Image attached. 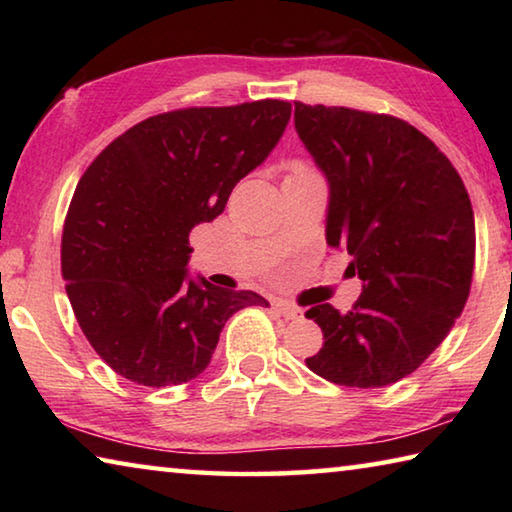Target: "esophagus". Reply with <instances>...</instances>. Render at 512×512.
I'll return each instance as SVG.
<instances>
[{"label":"esophagus","instance_id":"34e87169","mask_svg":"<svg viewBox=\"0 0 512 512\" xmlns=\"http://www.w3.org/2000/svg\"><path fill=\"white\" fill-rule=\"evenodd\" d=\"M275 309L280 311V314H282L284 318H287V320L302 318V309L296 307V305H291V302H287V300H277V302H275Z\"/></svg>","mask_w":512,"mask_h":512}]
</instances>
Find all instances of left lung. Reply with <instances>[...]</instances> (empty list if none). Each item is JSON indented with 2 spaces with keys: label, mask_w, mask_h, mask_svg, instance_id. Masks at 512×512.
<instances>
[{
  "label": "left lung",
  "mask_w": 512,
  "mask_h": 512,
  "mask_svg": "<svg viewBox=\"0 0 512 512\" xmlns=\"http://www.w3.org/2000/svg\"><path fill=\"white\" fill-rule=\"evenodd\" d=\"M296 131L329 185L325 239L348 250L361 296L307 311L323 348L307 368L332 384L381 388L443 343L470 296L474 212L458 171L391 115L296 101Z\"/></svg>",
  "instance_id": "8db88e82"
}]
</instances>
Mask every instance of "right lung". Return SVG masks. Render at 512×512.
<instances>
[{"mask_svg": "<svg viewBox=\"0 0 512 512\" xmlns=\"http://www.w3.org/2000/svg\"><path fill=\"white\" fill-rule=\"evenodd\" d=\"M291 103L185 108L140 121L83 173L69 203L60 266L99 357L140 386L201 375L223 325L255 291L189 275V232L225 210L232 187L280 142Z\"/></svg>", "mask_w": 512, "mask_h": 512, "instance_id": "obj_1", "label": "right lung"}]
</instances>
